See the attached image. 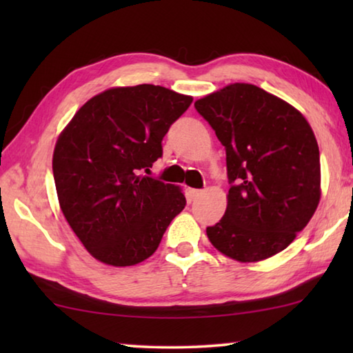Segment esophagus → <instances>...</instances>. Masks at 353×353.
Listing matches in <instances>:
<instances>
[{"label":"esophagus","mask_w":353,"mask_h":353,"mask_svg":"<svg viewBox=\"0 0 353 353\" xmlns=\"http://www.w3.org/2000/svg\"><path fill=\"white\" fill-rule=\"evenodd\" d=\"M202 194V190H198V188H190L188 190V198L190 201H196L199 198V196Z\"/></svg>","instance_id":"esophagus-1"}]
</instances>
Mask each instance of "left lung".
Instances as JSON below:
<instances>
[{
	"label": "left lung",
	"mask_w": 353,
	"mask_h": 353,
	"mask_svg": "<svg viewBox=\"0 0 353 353\" xmlns=\"http://www.w3.org/2000/svg\"><path fill=\"white\" fill-rule=\"evenodd\" d=\"M225 148L229 194L207 236L236 261L288 248L321 199L319 148L294 107L252 83H230L194 103Z\"/></svg>",
	"instance_id": "obj_1"
}]
</instances>
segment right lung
Segmentation results:
<instances>
[{
	"mask_svg": "<svg viewBox=\"0 0 353 353\" xmlns=\"http://www.w3.org/2000/svg\"><path fill=\"white\" fill-rule=\"evenodd\" d=\"M191 103L151 83L110 88L87 101L59 137L52 155L59 204L97 260L112 266L146 260L183 210L181 188L145 172Z\"/></svg>",
	"mask_w": 353,
	"mask_h": 353,
	"instance_id": "obj_1",
	"label": "right lung"
}]
</instances>
